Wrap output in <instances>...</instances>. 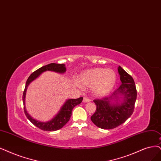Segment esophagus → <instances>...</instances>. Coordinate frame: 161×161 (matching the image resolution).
I'll return each instance as SVG.
<instances>
[{"label":"esophagus","mask_w":161,"mask_h":161,"mask_svg":"<svg viewBox=\"0 0 161 161\" xmlns=\"http://www.w3.org/2000/svg\"><path fill=\"white\" fill-rule=\"evenodd\" d=\"M90 99H89L88 97H84V99H83V102H84V103H87V102H90Z\"/></svg>","instance_id":"obj_1"}]
</instances>
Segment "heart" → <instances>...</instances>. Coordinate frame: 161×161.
<instances>
[{
	"label": "heart",
	"instance_id": "obj_1",
	"mask_svg": "<svg viewBox=\"0 0 161 161\" xmlns=\"http://www.w3.org/2000/svg\"><path fill=\"white\" fill-rule=\"evenodd\" d=\"M79 80L82 85L93 87V92L97 96H104L114 87L116 74L111 69L94 68L82 73Z\"/></svg>",
	"mask_w": 161,
	"mask_h": 161
}]
</instances>
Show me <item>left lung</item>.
I'll list each match as a JSON object with an SVG mask.
<instances>
[{"mask_svg": "<svg viewBox=\"0 0 161 161\" xmlns=\"http://www.w3.org/2000/svg\"><path fill=\"white\" fill-rule=\"evenodd\" d=\"M118 71L122 83L119 87L108 97L93 100L97 108L91 120L101 129H112L121 125L134 111L137 94L134 80L121 66H119ZM121 96H124L123 103H110L111 100H117Z\"/></svg>", "mask_w": 161, "mask_h": 161, "instance_id": "obj_1", "label": "left lung"}]
</instances>
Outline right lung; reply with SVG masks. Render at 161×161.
<instances>
[{
    "mask_svg": "<svg viewBox=\"0 0 161 161\" xmlns=\"http://www.w3.org/2000/svg\"><path fill=\"white\" fill-rule=\"evenodd\" d=\"M66 69H65V65L64 64H56V63H52L50 64H47L44 66L41 67L40 68L36 70L35 71L31 74L28 77V78L26 83V86L25 88V90L23 92L22 96V101L24 104V111H25V114L26 117L28 119L32 124H34L36 127L38 128L43 130H47V131H52V130H57L59 129L62 128L65 124H66L70 119L71 115V112L75 106L79 105L81 103L83 97H79L77 99H68L65 104L62 106L60 111H59L58 114L53 117L52 119L50 121L47 122H40L34 119L30 116L28 114L26 109H25V95L26 91L28 86L30 83L35 80L36 77H38L40 74H42L44 71H56L58 73H64Z\"/></svg>",
    "mask_w": 161,
    "mask_h": 161,
    "instance_id": "right-lung-1",
    "label": "right lung"
}]
</instances>
